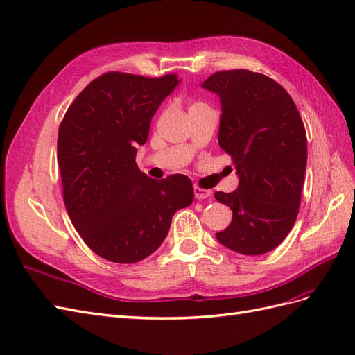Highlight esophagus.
<instances>
[{"instance_id":"esophagus-1","label":"esophagus","mask_w":355,"mask_h":355,"mask_svg":"<svg viewBox=\"0 0 355 355\" xmlns=\"http://www.w3.org/2000/svg\"><path fill=\"white\" fill-rule=\"evenodd\" d=\"M194 196L197 200H204L211 196V192L209 189H202V188H198V187H194Z\"/></svg>"}]
</instances>
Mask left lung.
<instances>
[{"instance_id":"8db88e82","label":"left lung","mask_w":355,"mask_h":355,"mask_svg":"<svg viewBox=\"0 0 355 355\" xmlns=\"http://www.w3.org/2000/svg\"><path fill=\"white\" fill-rule=\"evenodd\" d=\"M219 96V146L235 164L239 187L214 198L232 210L216 239L247 254L274 250L297 216L306 170V133L290 94L274 80L247 69L222 71L201 84Z\"/></svg>"}]
</instances>
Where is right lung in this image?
Wrapping results in <instances>:
<instances>
[{
	"mask_svg": "<svg viewBox=\"0 0 355 355\" xmlns=\"http://www.w3.org/2000/svg\"><path fill=\"white\" fill-rule=\"evenodd\" d=\"M180 80L108 72L68 108L58 135L63 200L71 222L106 261L135 263L167 237L171 218L194 200L185 175L155 180L139 170L137 146Z\"/></svg>",
	"mask_w": 355,
	"mask_h": 355,
	"instance_id": "obj_1",
	"label": "right lung"
}]
</instances>
